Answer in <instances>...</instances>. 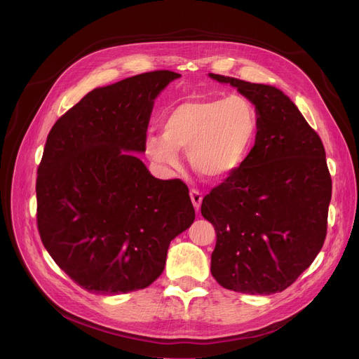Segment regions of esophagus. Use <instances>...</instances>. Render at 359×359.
I'll list each match as a JSON object with an SVG mask.
<instances>
[{
  "mask_svg": "<svg viewBox=\"0 0 359 359\" xmlns=\"http://www.w3.org/2000/svg\"><path fill=\"white\" fill-rule=\"evenodd\" d=\"M202 198H203V196H202V194H201L198 189H192V191H191V199H192V203H194L196 211L201 208Z\"/></svg>",
  "mask_w": 359,
  "mask_h": 359,
  "instance_id": "1",
  "label": "esophagus"
}]
</instances>
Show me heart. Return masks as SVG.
<instances>
[{
	"label": "heart",
	"instance_id": "1",
	"mask_svg": "<svg viewBox=\"0 0 359 359\" xmlns=\"http://www.w3.org/2000/svg\"><path fill=\"white\" fill-rule=\"evenodd\" d=\"M161 135L148 132L145 156L164 168H177V151H187L195 172L221 180L246 160L253 145L257 116L240 96L183 102L170 109L160 122Z\"/></svg>",
	"mask_w": 359,
	"mask_h": 359
}]
</instances>
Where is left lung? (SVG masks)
Wrapping results in <instances>:
<instances>
[{"label":"left lung","mask_w":359,"mask_h":359,"mask_svg":"<svg viewBox=\"0 0 359 359\" xmlns=\"http://www.w3.org/2000/svg\"><path fill=\"white\" fill-rule=\"evenodd\" d=\"M256 107L257 132L246 160L202 201L215 229L211 273L224 288L284 291L322 250L332 179L317 132L279 88L219 74Z\"/></svg>","instance_id":"8db88e82"}]
</instances>
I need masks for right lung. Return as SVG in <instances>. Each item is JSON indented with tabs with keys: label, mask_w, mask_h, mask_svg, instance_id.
Here are the masks:
<instances>
[{
	"label": "right lung",
	"mask_w": 359,
	"mask_h": 359,
	"mask_svg": "<svg viewBox=\"0 0 359 359\" xmlns=\"http://www.w3.org/2000/svg\"><path fill=\"white\" fill-rule=\"evenodd\" d=\"M173 71L94 88L52 126L37 168V229L48 253L88 292L147 288L195 210L180 179L160 180L144 153L154 100Z\"/></svg>",
	"instance_id": "obj_1"
}]
</instances>
